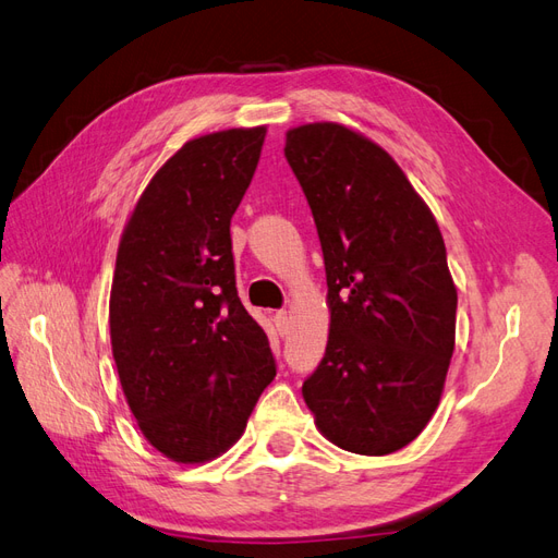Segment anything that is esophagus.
Returning <instances> with one entry per match:
<instances>
[{"label":"esophagus","instance_id":"obj_1","mask_svg":"<svg viewBox=\"0 0 558 558\" xmlns=\"http://www.w3.org/2000/svg\"><path fill=\"white\" fill-rule=\"evenodd\" d=\"M275 326H277L279 335H286V332H289V312H286V310L275 312Z\"/></svg>","mask_w":558,"mask_h":558}]
</instances>
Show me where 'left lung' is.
<instances>
[{
	"instance_id": "obj_1",
	"label": "left lung",
	"mask_w": 558,
	"mask_h": 558,
	"mask_svg": "<svg viewBox=\"0 0 558 558\" xmlns=\"http://www.w3.org/2000/svg\"><path fill=\"white\" fill-rule=\"evenodd\" d=\"M283 156L310 202L330 307L302 396L337 447L393 453L426 428L453 353L459 298L440 228L396 160L344 125L289 130Z\"/></svg>"
}]
</instances>
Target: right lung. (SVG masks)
Returning <instances> with one entry per match:
<instances>
[{
    "label": "right lung",
    "mask_w": 558,
    "mask_h": 558,
    "mask_svg": "<svg viewBox=\"0 0 558 558\" xmlns=\"http://www.w3.org/2000/svg\"><path fill=\"white\" fill-rule=\"evenodd\" d=\"M265 128L193 140L150 179L118 246L109 326L146 440L179 463L240 440L277 363L234 281L230 221Z\"/></svg>",
    "instance_id": "right-lung-1"
}]
</instances>
